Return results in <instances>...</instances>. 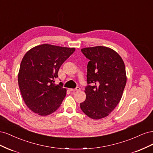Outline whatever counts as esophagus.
<instances>
[{"instance_id": "34e87169", "label": "esophagus", "mask_w": 153, "mask_h": 153, "mask_svg": "<svg viewBox=\"0 0 153 153\" xmlns=\"http://www.w3.org/2000/svg\"><path fill=\"white\" fill-rule=\"evenodd\" d=\"M79 90H80V88L79 87H76V88H75V89H69V91L73 92H75V91H79Z\"/></svg>"}]
</instances>
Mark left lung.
I'll list each match as a JSON object with an SVG mask.
<instances>
[{
    "label": "left lung",
    "mask_w": 153,
    "mask_h": 153,
    "mask_svg": "<svg viewBox=\"0 0 153 153\" xmlns=\"http://www.w3.org/2000/svg\"><path fill=\"white\" fill-rule=\"evenodd\" d=\"M81 51L89 62L86 99L80 103V108L88 117L102 119L112 112L122 98L127 79L124 63L121 56L108 47L98 46Z\"/></svg>",
    "instance_id": "obj_1"
}]
</instances>
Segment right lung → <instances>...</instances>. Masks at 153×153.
<instances>
[{"mask_svg":"<svg viewBox=\"0 0 153 153\" xmlns=\"http://www.w3.org/2000/svg\"><path fill=\"white\" fill-rule=\"evenodd\" d=\"M75 48L43 44L31 48L22 59L18 82L22 98L32 112L46 116L56 111L66 95L55 79L64 62Z\"/></svg>","mask_w":153,"mask_h":153,"instance_id":"1","label":"right lung"}]
</instances>
